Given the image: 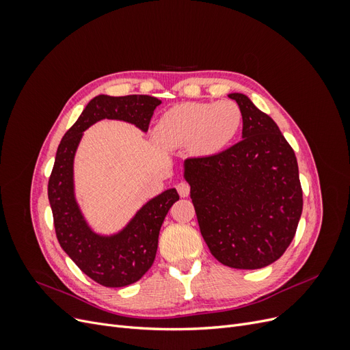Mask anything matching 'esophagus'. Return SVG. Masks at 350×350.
<instances>
[{
	"instance_id": "1",
	"label": "esophagus",
	"mask_w": 350,
	"mask_h": 350,
	"mask_svg": "<svg viewBox=\"0 0 350 350\" xmlns=\"http://www.w3.org/2000/svg\"><path fill=\"white\" fill-rule=\"evenodd\" d=\"M176 189H178V193L181 197H188L189 196V185L187 183H179L176 185Z\"/></svg>"
}]
</instances>
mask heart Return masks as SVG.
Listing matches in <instances>:
<instances>
[{"label": "heart", "mask_w": 350, "mask_h": 350, "mask_svg": "<svg viewBox=\"0 0 350 350\" xmlns=\"http://www.w3.org/2000/svg\"><path fill=\"white\" fill-rule=\"evenodd\" d=\"M242 112L234 100L185 102L166 111L154 129L165 149L188 147L197 154H215L241 129Z\"/></svg>", "instance_id": "heart-1"}]
</instances>
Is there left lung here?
Wrapping results in <instances>:
<instances>
[{
	"instance_id": "obj_1",
	"label": "left lung",
	"mask_w": 350,
	"mask_h": 350,
	"mask_svg": "<svg viewBox=\"0 0 350 350\" xmlns=\"http://www.w3.org/2000/svg\"><path fill=\"white\" fill-rule=\"evenodd\" d=\"M242 112V140L213 156L184 161V178L210 252L232 269L279 260L302 215L296 156L278 124L243 93H229Z\"/></svg>"
}]
</instances>
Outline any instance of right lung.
<instances>
[{
	"label": "right lung",
	"mask_w": 350,
	"mask_h": 350,
	"mask_svg": "<svg viewBox=\"0 0 350 350\" xmlns=\"http://www.w3.org/2000/svg\"><path fill=\"white\" fill-rule=\"evenodd\" d=\"M161 103L147 94L118 98L99 94L86 105L58 146L48 184L58 242L84 274L107 288L129 286L152 267L161 226L179 196L175 188L165 189L144 203L120 230L100 234L90 226L77 201L74 157L84 131L93 124L102 120L124 121L147 133L153 111Z\"/></svg>",
	"instance_id": "obj_1"
}]
</instances>
